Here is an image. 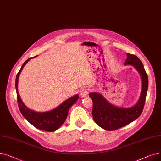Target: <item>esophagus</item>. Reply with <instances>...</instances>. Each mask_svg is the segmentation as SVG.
<instances>
[{
    "mask_svg": "<svg viewBox=\"0 0 161 161\" xmlns=\"http://www.w3.org/2000/svg\"><path fill=\"white\" fill-rule=\"evenodd\" d=\"M88 93H89V90L87 88H84L80 92V96H81V97H85L88 95Z\"/></svg>",
    "mask_w": 161,
    "mask_h": 161,
    "instance_id": "34e87169",
    "label": "esophagus"
}]
</instances>
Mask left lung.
Masks as SVG:
<instances>
[{
  "instance_id": "8db88e82",
  "label": "left lung",
  "mask_w": 161,
  "mask_h": 161,
  "mask_svg": "<svg viewBox=\"0 0 161 161\" xmlns=\"http://www.w3.org/2000/svg\"><path fill=\"white\" fill-rule=\"evenodd\" d=\"M127 56L124 65H133L141 76V93L135 105L129 108L116 107L98 92L89 93L93 101V118L99 127L107 130H114L129 124L140 116L144 108L148 88L147 75L142 63L136 56L127 53Z\"/></svg>"
}]
</instances>
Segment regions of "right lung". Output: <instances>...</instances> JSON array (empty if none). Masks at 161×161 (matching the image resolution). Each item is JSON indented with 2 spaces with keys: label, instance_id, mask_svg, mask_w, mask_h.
Here are the masks:
<instances>
[{
  "label": "right lung",
  "instance_id": "1",
  "mask_svg": "<svg viewBox=\"0 0 161 161\" xmlns=\"http://www.w3.org/2000/svg\"><path fill=\"white\" fill-rule=\"evenodd\" d=\"M32 58H28L23 63L16 76L15 88L17 92L18 106L22 115L36 128L45 131L53 132L58 129L63 125L66 118H67L69 108L73 104L76 103L79 96L78 94H76V95L64 101L58 107L47 112H36L28 108L25 105L19 94L18 80L21 72L25 65Z\"/></svg>",
  "mask_w": 161,
  "mask_h": 161
}]
</instances>
